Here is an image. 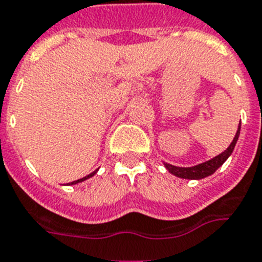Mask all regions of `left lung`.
<instances>
[{"instance_id": "1", "label": "left lung", "mask_w": 262, "mask_h": 262, "mask_svg": "<svg viewBox=\"0 0 262 262\" xmlns=\"http://www.w3.org/2000/svg\"><path fill=\"white\" fill-rule=\"evenodd\" d=\"M239 129H241V124L238 126V129H237V133H235L234 139L230 143V146L221 152L217 157H214L213 159L210 161H206L204 163H201V165L193 166V167H178V166H172L168 165V163H165V167L167 168L168 172H171L172 175L175 177H178V178H185V179H202L206 178L209 175L214 174V172L217 171L218 167H221L222 165L225 163V161L230 157V154L234 150L235 143H237V140H238L239 136Z\"/></svg>"}]
</instances>
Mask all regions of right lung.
<instances>
[{
  "label": "right lung",
  "instance_id": "right-lung-1",
  "mask_svg": "<svg viewBox=\"0 0 262 262\" xmlns=\"http://www.w3.org/2000/svg\"><path fill=\"white\" fill-rule=\"evenodd\" d=\"M97 171V170H96ZM96 171H94V172H91V174H88L87 177H84V178H81V179H77V181H73V182H71V183H68V185H76V183H80V182H83V181H85V179H88V178H91V177H94L95 174H96Z\"/></svg>",
  "mask_w": 262,
  "mask_h": 262
}]
</instances>
